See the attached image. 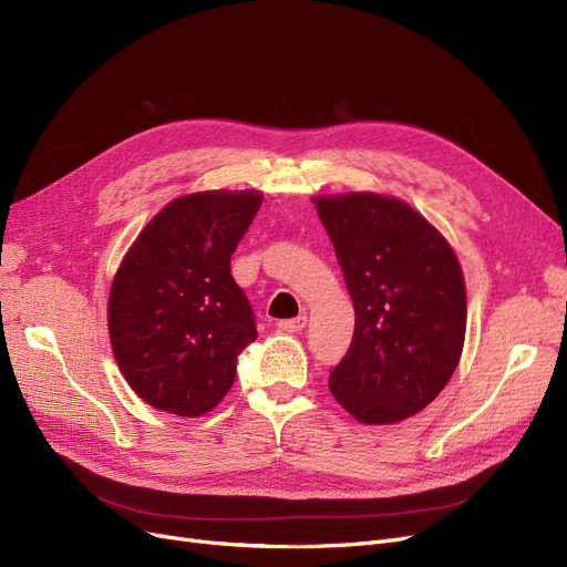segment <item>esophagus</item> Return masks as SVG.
<instances>
[{
  "mask_svg": "<svg viewBox=\"0 0 567 567\" xmlns=\"http://www.w3.org/2000/svg\"><path fill=\"white\" fill-rule=\"evenodd\" d=\"M284 332H302L307 328V316H298V319H286L277 323Z\"/></svg>",
  "mask_w": 567,
  "mask_h": 567,
  "instance_id": "1",
  "label": "esophagus"
}]
</instances>
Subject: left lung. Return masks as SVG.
Listing matches in <instances>:
<instances>
[{
  "mask_svg": "<svg viewBox=\"0 0 567 567\" xmlns=\"http://www.w3.org/2000/svg\"><path fill=\"white\" fill-rule=\"evenodd\" d=\"M355 309L330 391L360 423H395L433 402L465 342L454 248L410 205L374 193L316 199Z\"/></svg>",
  "mask_w": 567,
  "mask_h": 567,
  "instance_id": "1",
  "label": "left lung"
}]
</instances>
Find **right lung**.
Here are the masks:
<instances>
[{
  "label": "right lung",
  "mask_w": 567,
  "mask_h": 567,
  "mask_svg": "<svg viewBox=\"0 0 567 567\" xmlns=\"http://www.w3.org/2000/svg\"><path fill=\"white\" fill-rule=\"evenodd\" d=\"M262 205L256 190H209L157 214L116 271L109 337L132 391L176 416L212 412L230 391L256 316L230 258Z\"/></svg>",
  "instance_id": "right-lung-1"
}]
</instances>
